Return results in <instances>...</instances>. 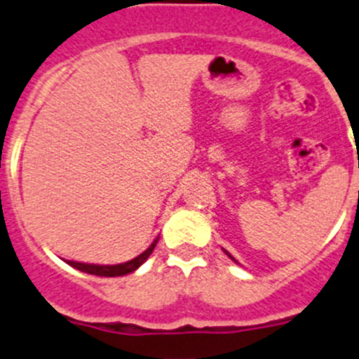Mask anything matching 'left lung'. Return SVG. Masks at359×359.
I'll use <instances>...</instances> for the list:
<instances>
[{"mask_svg": "<svg viewBox=\"0 0 359 359\" xmlns=\"http://www.w3.org/2000/svg\"><path fill=\"white\" fill-rule=\"evenodd\" d=\"M226 254H228V252H226ZM228 256H229V257H231V259H233V261H235V257H233V256H231V254H228Z\"/></svg>", "mask_w": 359, "mask_h": 359, "instance_id": "obj_1", "label": "left lung"}]
</instances>
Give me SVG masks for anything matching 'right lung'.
<instances>
[{"mask_svg":"<svg viewBox=\"0 0 359 359\" xmlns=\"http://www.w3.org/2000/svg\"><path fill=\"white\" fill-rule=\"evenodd\" d=\"M156 243H158V238H156L154 242L151 243V247H149L147 250H144L140 256L133 257L131 261H126V263H121V264H89V263H76V261H66V263H68L69 266L80 270V272L91 273V276L121 277V276H126V273L135 272L138 266H142V264H144V261L152 254Z\"/></svg>","mask_w":359,"mask_h":359,"instance_id":"add662e5","label":"right lung"}]
</instances>
